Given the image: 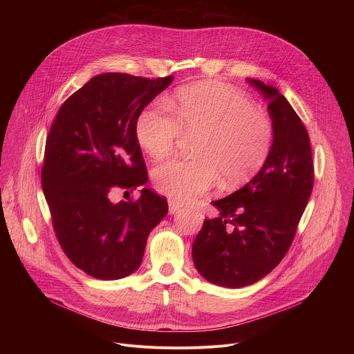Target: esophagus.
Listing matches in <instances>:
<instances>
[{
  "instance_id": "34e87169",
  "label": "esophagus",
  "mask_w": 354,
  "mask_h": 354,
  "mask_svg": "<svg viewBox=\"0 0 354 354\" xmlns=\"http://www.w3.org/2000/svg\"><path fill=\"white\" fill-rule=\"evenodd\" d=\"M168 205H169V213L172 214V213H176L180 207H182V205H179L178 201H175L174 198H169L168 200Z\"/></svg>"
}]
</instances>
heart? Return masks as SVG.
<instances>
[{"label":"heart","mask_w":354,"mask_h":354,"mask_svg":"<svg viewBox=\"0 0 354 354\" xmlns=\"http://www.w3.org/2000/svg\"><path fill=\"white\" fill-rule=\"evenodd\" d=\"M138 144L154 160L171 156L182 133L197 136L192 160H172L156 169L158 192L192 201L221 179L224 189L242 186L266 164L273 144L270 118L241 91L200 82L180 88L167 102L157 99L137 116Z\"/></svg>","instance_id":"obj_1"}]
</instances>
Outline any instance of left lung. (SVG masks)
<instances>
[{"instance_id": "1", "label": "left lung", "mask_w": 354, "mask_h": 354, "mask_svg": "<svg viewBox=\"0 0 354 354\" xmlns=\"http://www.w3.org/2000/svg\"><path fill=\"white\" fill-rule=\"evenodd\" d=\"M269 99L273 144L259 174L228 197L213 201L217 218H205L192 255L206 280L230 288L254 284L286 257L314 186L308 131L273 86L246 80Z\"/></svg>"}]
</instances>
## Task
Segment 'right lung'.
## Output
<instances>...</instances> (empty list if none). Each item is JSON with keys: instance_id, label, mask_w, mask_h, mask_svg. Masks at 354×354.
<instances>
[{"instance_id": "add662e5", "label": "right lung", "mask_w": 354, "mask_h": 354, "mask_svg": "<svg viewBox=\"0 0 354 354\" xmlns=\"http://www.w3.org/2000/svg\"><path fill=\"white\" fill-rule=\"evenodd\" d=\"M172 80L99 74L67 97L50 127L41 187L53 230L67 258L95 279L136 272L148 234L168 213L167 198L149 189L116 205L111 196L148 180L134 124Z\"/></svg>"}]
</instances>
